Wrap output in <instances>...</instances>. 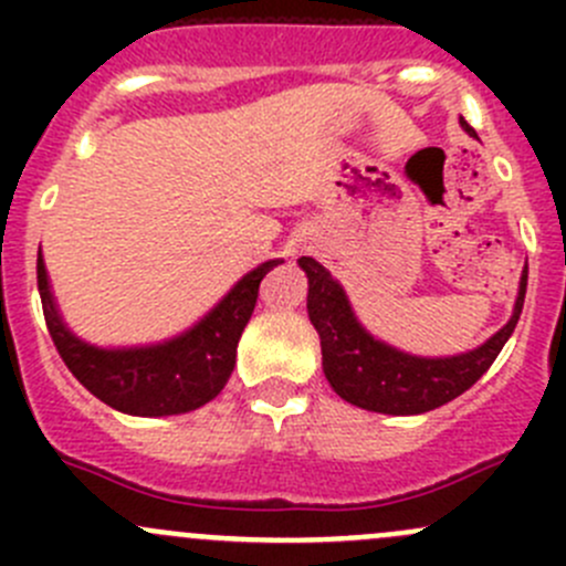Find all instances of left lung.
Segmentation results:
<instances>
[{"label":"left lung","instance_id":"8db88e82","mask_svg":"<svg viewBox=\"0 0 566 566\" xmlns=\"http://www.w3.org/2000/svg\"><path fill=\"white\" fill-rule=\"evenodd\" d=\"M468 134V123H462ZM301 268L310 276V319L319 334L323 369L331 389L364 410L391 416L427 413L432 408L452 402L471 389L490 369L501 347L515 331L526 301L528 273L523 271L512 319L482 347L452 358H416L394 350L358 325L353 317L345 290L334 282L328 271L312 256H301Z\"/></svg>","mask_w":566,"mask_h":566}]
</instances>
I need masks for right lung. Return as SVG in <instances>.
I'll return each instance as SVG.
<instances>
[{
    "label": "right lung",
    "instance_id": "right-lung-1",
    "mask_svg": "<svg viewBox=\"0 0 566 566\" xmlns=\"http://www.w3.org/2000/svg\"><path fill=\"white\" fill-rule=\"evenodd\" d=\"M279 260L247 273L208 317L172 342L130 350H101L76 339L56 315L43 256L38 254V290L49 334L65 367L101 402L134 416H172L202 408L230 380L238 339L254 312L260 282Z\"/></svg>",
    "mask_w": 566,
    "mask_h": 566
}]
</instances>
